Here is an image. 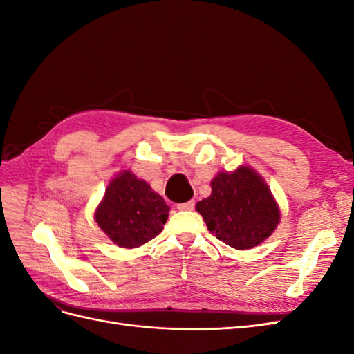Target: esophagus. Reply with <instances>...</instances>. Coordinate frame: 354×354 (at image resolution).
<instances>
[{"label":"esophagus","mask_w":354,"mask_h":354,"mask_svg":"<svg viewBox=\"0 0 354 354\" xmlns=\"http://www.w3.org/2000/svg\"><path fill=\"white\" fill-rule=\"evenodd\" d=\"M195 208V201H189V202H185V203H178L177 205V209L178 211H192Z\"/></svg>","instance_id":"esophagus-1"}]
</instances>
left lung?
Here are the masks:
<instances>
[{
	"label": "left lung",
	"mask_w": 354,
	"mask_h": 354,
	"mask_svg": "<svg viewBox=\"0 0 354 354\" xmlns=\"http://www.w3.org/2000/svg\"><path fill=\"white\" fill-rule=\"evenodd\" d=\"M212 194L196 203L207 227L226 245L250 250L269 238L281 218L279 208L263 178L248 167L220 173Z\"/></svg>",
	"instance_id": "8db88e82"
}]
</instances>
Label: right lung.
Masks as SVG:
<instances>
[{"mask_svg": "<svg viewBox=\"0 0 354 354\" xmlns=\"http://www.w3.org/2000/svg\"><path fill=\"white\" fill-rule=\"evenodd\" d=\"M169 207L131 171L116 176L95 211L100 229L120 246L136 248L162 232Z\"/></svg>", "mask_w": 354, "mask_h": 354, "instance_id": "1", "label": "right lung"}]
</instances>
